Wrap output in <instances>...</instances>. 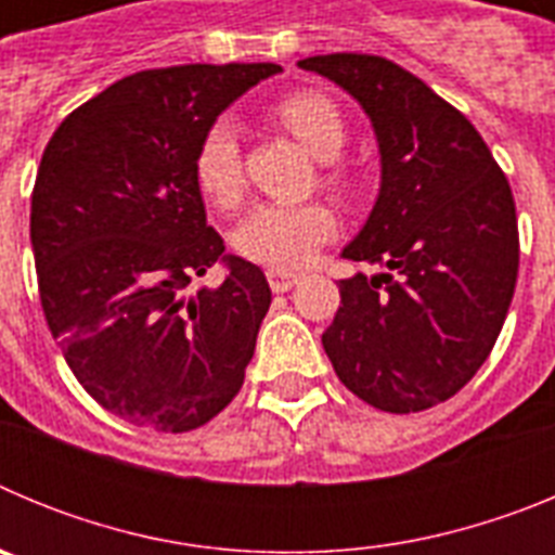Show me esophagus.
I'll return each instance as SVG.
<instances>
[{
    "label": "esophagus",
    "instance_id": "1",
    "mask_svg": "<svg viewBox=\"0 0 555 555\" xmlns=\"http://www.w3.org/2000/svg\"><path fill=\"white\" fill-rule=\"evenodd\" d=\"M267 281H269V286H272L274 294H283V292H288V288L297 286V281H300V278H297L294 272H283V269H269Z\"/></svg>",
    "mask_w": 555,
    "mask_h": 555
}]
</instances>
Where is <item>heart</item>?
<instances>
[{"label": "heart", "mask_w": 555, "mask_h": 555, "mask_svg": "<svg viewBox=\"0 0 555 555\" xmlns=\"http://www.w3.org/2000/svg\"><path fill=\"white\" fill-rule=\"evenodd\" d=\"M272 116L313 158L327 164L322 183L350 199L358 191L356 171L331 164L347 146V121L336 102L320 91H292L274 102ZM194 183L217 208H233L242 197V146L230 119H217L203 132L194 152ZM336 214L325 203H263L235 224L233 247L247 261L288 272L311 263L320 247L336 235Z\"/></svg>", "instance_id": "obj_1"}]
</instances>
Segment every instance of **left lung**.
Masks as SVG:
<instances>
[{"instance_id": "obj_1", "label": "left lung", "mask_w": 555, "mask_h": 555, "mask_svg": "<svg viewBox=\"0 0 555 555\" xmlns=\"http://www.w3.org/2000/svg\"><path fill=\"white\" fill-rule=\"evenodd\" d=\"M300 66L356 96L380 146V194L341 255L386 272L338 281L322 347L338 380L375 409L444 403L487 361L512 306V185L467 116L403 66L356 52Z\"/></svg>"}]
</instances>
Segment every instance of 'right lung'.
I'll use <instances>...</instances> for the list:
<instances>
[{
  "instance_id": "obj_1",
  "label": "right lung",
  "mask_w": 555,
  "mask_h": 555,
  "mask_svg": "<svg viewBox=\"0 0 555 555\" xmlns=\"http://www.w3.org/2000/svg\"><path fill=\"white\" fill-rule=\"evenodd\" d=\"M278 63H191L113 82L61 121L38 166L29 238L47 325L105 411L185 434L238 395L272 302L224 253L194 183L203 132ZM222 257V287L184 297Z\"/></svg>"
}]
</instances>
